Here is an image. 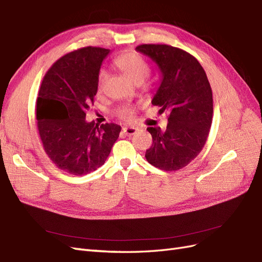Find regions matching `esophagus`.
<instances>
[{
	"label": "esophagus",
	"instance_id": "esophagus-1",
	"mask_svg": "<svg viewBox=\"0 0 262 262\" xmlns=\"http://www.w3.org/2000/svg\"><path fill=\"white\" fill-rule=\"evenodd\" d=\"M138 130L137 127H124L123 128V133L127 135V136H132V135L136 134Z\"/></svg>",
	"mask_w": 262,
	"mask_h": 262
}]
</instances>
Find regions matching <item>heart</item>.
<instances>
[{"label": "heart", "instance_id": "1", "mask_svg": "<svg viewBox=\"0 0 262 262\" xmlns=\"http://www.w3.org/2000/svg\"><path fill=\"white\" fill-rule=\"evenodd\" d=\"M115 65L133 80L135 83H141L150 75V66L139 53L129 51L117 56L114 61ZM107 73L105 70H101L98 74V87L102 88L106 79ZM117 116L122 120L130 121L135 115V108L129 105L120 107L116 111Z\"/></svg>", "mask_w": 262, "mask_h": 262}]
</instances>
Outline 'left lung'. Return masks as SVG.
Instances as JSON below:
<instances>
[{"label":"left lung","instance_id":"1","mask_svg":"<svg viewBox=\"0 0 262 262\" xmlns=\"http://www.w3.org/2000/svg\"><path fill=\"white\" fill-rule=\"evenodd\" d=\"M137 51L155 61L162 74L152 99L160 112L167 113V126L148 127L152 145L147 161L163 171L189 164L204 148L212 123L213 99L207 74L195 56L167 45H140Z\"/></svg>","mask_w":262,"mask_h":262}]
</instances>
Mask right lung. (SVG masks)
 Masks as SVG:
<instances>
[{"instance_id":"add662e5","label":"right lung","mask_w":262,"mask_h":262,"mask_svg":"<svg viewBox=\"0 0 262 262\" xmlns=\"http://www.w3.org/2000/svg\"><path fill=\"white\" fill-rule=\"evenodd\" d=\"M108 53V49L86 47L65 54L46 73L38 92L36 119L43 149L56 167L71 175L103 165L119 138L120 125L85 120Z\"/></svg>"}]
</instances>
